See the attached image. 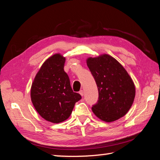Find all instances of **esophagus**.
<instances>
[{
    "mask_svg": "<svg viewBox=\"0 0 160 160\" xmlns=\"http://www.w3.org/2000/svg\"><path fill=\"white\" fill-rule=\"evenodd\" d=\"M79 94L83 97V90H80L79 91Z\"/></svg>",
    "mask_w": 160,
    "mask_h": 160,
    "instance_id": "1",
    "label": "esophagus"
}]
</instances>
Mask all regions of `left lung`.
Wrapping results in <instances>:
<instances>
[{
    "label": "left lung",
    "instance_id": "8db88e82",
    "mask_svg": "<svg viewBox=\"0 0 160 160\" xmlns=\"http://www.w3.org/2000/svg\"><path fill=\"white\" fill-rule=\"evenodd\" d=\"M88 67L98 90V100L92 110L99 119L113 122L125 116L132 105L136 88L124 67L108 54L88 58Z\"/></svg>",
    "mask_w": 160,
    "mask_h": 160
}]
</instances>
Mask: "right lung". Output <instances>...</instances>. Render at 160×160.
<instances>
[{
    "label": "right lung",
    "instance_id": "add662e5",
    "mask_svg": "<svg viewBox=\"0 0 160 160\" xmlns=\"http://www.w3.org/2000/svg\"><path fill=\"white\" fill-rule=\"evenodd\" d=\"M66 58L60 53L52 55L42 65L31 88V98L42 118L52 123L68 119L81 96L74 92L64 70Z\"/></svg>",
    "mask_w": 160,
    "mask_h": 160
}]
</instances>
